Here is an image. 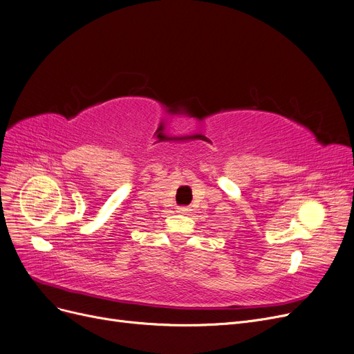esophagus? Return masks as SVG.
<instances>
[{
  "mask_svg": "<svg viewBox=\"0 0 354 354\" xmlns=\"http://www.w3.org/2000/svg\"><path fill=\"white\" fill-rule=\"evenodd\" d=\"M189 207H186V206H180V207H177V212L178 214H181V215H186V214H189Z\"/></svg>",
  "mask_w": 354,
  "mask_h": 354,
  "instance_id": "obj_1",
  "label": "esophagus"
}]
</instances>
